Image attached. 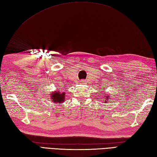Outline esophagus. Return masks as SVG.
I'll use <instances>...</instances> for the list:
<instances>
[{
	"instance_id": "1",
	"label": "esophagus",
	"mask_w": 157,
	"mask_h": 157,
	"mask_svg": "<svg viewBox=\"0 0 157 157\" xmlns=\"http://www.w3.org/2000/svg\"><path fill=\"white\" fill-rule=\"evenodd\" d=\"M81 82H82V83H83V82H84V81H83V80H82V81H81Z\"/></svg>"
}]
</instances>
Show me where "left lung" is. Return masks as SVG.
Instances as JSON below:
<instances>
[{"instance_id":"8db88e82","label":"left lung","mask_w":157,"mask_h":157,"mask_svg":"<svg viewBox=\"0 0 157 157\" xmlns=\"http://www.w3.org/2000/svg\"><path fill=\"white\" fill-rule=\"evenodd\" d=\"M105 99H106V101H105V102H108L107 101H109V97H110V96H105Z\"/></svg>"}]
</instances>
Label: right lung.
Listing matches in <instances>:
<instances>
[{"mask_svg": "<svg viewBox=\"0 0 157 157\" xmlns=\"http://www.w3.org/2000/svg\"><path fill=\"white\" fill-rule=\"evenodd\" d=\"M51 98L52 99V102L54 103H57V104H61L65 101V93H61L60 91H55L51 94Z\"/></svg>", "mask_w": 157, "mask_h": 157, "instance_id": "obj_1", "label": "right lung"}]
</instances>
